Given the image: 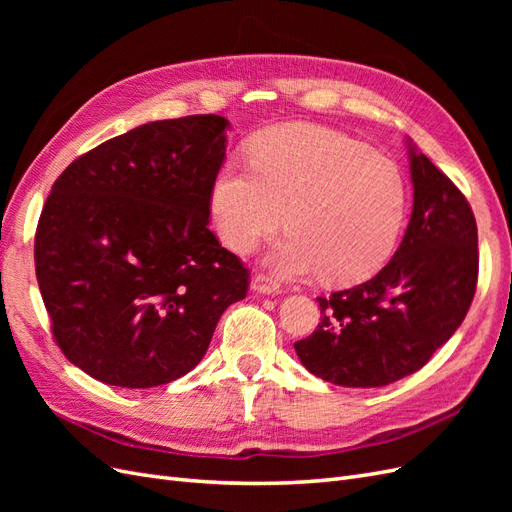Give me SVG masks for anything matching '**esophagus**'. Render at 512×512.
Listing matches in <instances>:
<instances>
[{
	"mask_svg": "<svg viewBox=\"0 0 512 512\" xmlns=\"http://www.w3.org/2000/svg\"><path fill=\"white\" fill-rule=\"evenodd\" d=\"M252 290L258 294H277L280 292V284H277L273 277H269L265 273H256L252 277Z\"/></svg>",
	"mask_w": 512,
	"mask_h": 512,
	"instance_id": "1",
	"label": "esophagus"
}]
</instances>
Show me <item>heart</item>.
Masks as SVG:
<instances>
[{
	"label": "heart",
	"instance_id": "1",
	"mask_svg": "<svg viewBox=\"0 0 512 512\" xmlns=\"http://www.w3.org/2000/svg\"><path fill=\"white\" fill-rule=\"evenodd\" d=\"M245 168L226 162L209 190L211 224L235 254H247L284 224L267 256L280 275L322 271L354 284L395 252L408 213V183L395 160L329 128L286 123L262 132Z\"/></svg>",
	"mask_w": 512,
	"mask_h": 512
}]
</instances>
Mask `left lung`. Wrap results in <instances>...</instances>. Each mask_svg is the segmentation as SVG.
<instances>
[{
	"mask_svg": "<svg viewBox=\"0 0 512 512\" xmlns=\"http://www.w3.org/2000/svg\"><path fill=\"white\" fill-rule=\"evenodd\" d=\"M414 185L406 235L371 280L318 297L316 331L294 344L322 380L374 389L421 369L459 329L476 292L478 230L457 185L408 141Z\"/></svg>",
	"mask_w": 512,
	"mask_h": 512,
	"instance_id": "8db88e82",
	"label": "left lung"
}]
</instances>
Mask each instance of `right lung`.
<instances>
[{"instance_id":"1","label":"right lung","mask_w":512,"mask_h":512,"mask_svg":"<svg viewBox=\"0 0 512 512\" xmlns=\"http://www.w3.org/2000/svg\"><path fill=\"white\" fill-rule=\"evenodd\" d=\"M228 119L151 121L76 158L34 243L55 342L91 378L151 389L203 359L250 271L209 230Z\"/></svg>"}]
</instances>
